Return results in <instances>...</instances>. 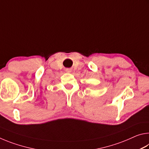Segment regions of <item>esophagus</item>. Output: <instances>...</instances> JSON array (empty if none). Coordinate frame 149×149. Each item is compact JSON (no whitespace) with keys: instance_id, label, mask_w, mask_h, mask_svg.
Returning a JSON list of instances; mask_svg holds the SVG:
<instances>
[{"instance_id":"obj_1","label":"esophagus","mask_w":149,"mask_h":149,"mask_svg":"<svg viewBox=\"0 0 149 149\" xmlns=\"http://www.w3.org/2000/svg\"><path fill=\"white\" fill-rule=\"evenodd\" d=\"M72 72L71 69H65V72L66 73H70Z\"/></svg>"}]
</instances>
